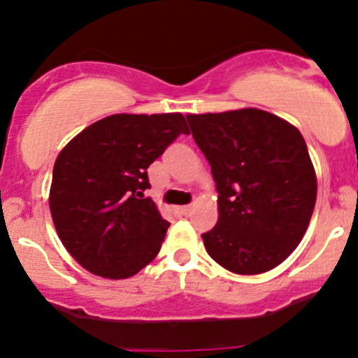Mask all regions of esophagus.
Here are the masks:
<instances>
[{
    "label": "esophagus",
    "instance_id": "obj_1",
    "mask_svg": "<svg viewBox=\"0 0 358 358\" xmlns=\"http://www.w3.org/2000/svg\"><path fill=\"white\" fill-rule=\"evenodd\" d=\"M178 211H180V213L185 215V217H187V215L192 213V206H190V204H187V206H180Z\"/></svg>",
    "mask_w": 358,
    "mask_h": 358
}]
</instances>
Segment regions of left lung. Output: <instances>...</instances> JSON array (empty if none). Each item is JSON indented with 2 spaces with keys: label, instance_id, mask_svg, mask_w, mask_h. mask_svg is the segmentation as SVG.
<instances>
[{
  "label": "left lung",
  "instance_id": "left-lung-1",
  "mask_svg": "<svg viewBox=\"0 0 358 358\" xmlns=\"http://www.w3.org/2000/svg\"><path fill=\"white\" fill-rule=\"evenodd\" d=\"M187 122L218 192V222L203 234L208 255L238 275L282 264L303 239L317 201L303 134L257 108L187 115Z\"/></svg>",
  "mask_w": 358,
  "mask_h": 358
}]
</instances>
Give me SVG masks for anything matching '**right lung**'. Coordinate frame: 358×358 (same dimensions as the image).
Here are the masks:
<instances>
[{"label": "right lung", "mask_w": 358, "mask_h": 358, "mask_svg": "<svg viewBox=\"0 0 358 358\" xmlns=\"http://www.w3.org/2000/svg\"><path fill=\"white\" fill-rule=\"evenodd\" d=\"M180 134H189L182 113H119L85 127L57 155L52 220L87 271L129 278L155 259L169 222L150 197L143 199L147 169Z\"/></svg>", "instance_id": "obj_1"}]
</instances>
